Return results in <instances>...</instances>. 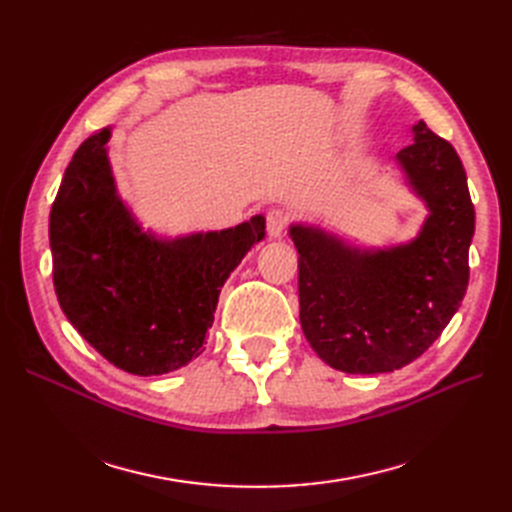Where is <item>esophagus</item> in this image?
I'll return each mask as SVG.
<instances>
[{
  "label": "esophagus",
  "instance_id": "34e87169",
  "mask_svg": "<svg viewBox=\"0 0 512 512\" xmlns=\"http://www.w3.org/2000/svg\"><path fill=\"white\" fill-rule=\"evenodd\" d=\"M288 224H290V213L288 211H284V209H269L267 211V232L273 239L282 237L284 230L288 228Z\"/></svg>",
  "mask_w": 512,
  "mask_h": 512
}]
</instances>
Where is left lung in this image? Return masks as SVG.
I'll list each match as a JSON object with an SVG mask.
<instances>
[{
  "instance_id": "obj_1",
  "label": "left lung",
  "mask_w": 512,
  "mask_h": 512,
  "mask_svg": "<svg viewBox=\"0 0 512 512\" xmlns=\"http://www.w3.org/2000/svg\"><path fill=\"white\" fill-rule=\"evenodd\" d=\"M397 162L429 207L412 243L361 252L318 228H290L301 329L320 359L346 374H382L418 359L468 290L474 205L455 147L418 121Z\"/></svg>"
}]
</instances>
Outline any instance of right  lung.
Here are the masks:
<instances>
[{"label": "right lung", "instance_id": "add662e5", "mask_svg": "<svg viewBox=\"0 0 512 512\" xmlns=\"http://www.w3.org/2000/svg\"><path fill=\"white\" fill-rule=\"evenodd\" d=\"M108 136V128L91 134L61 179L49 220L53 284L72 327L108 363L134 376H160L203 352L220 290L265 237V218L156 239L115 192Z\"/></svg>", "mask_w": 512, "mask_h": 512}]
</instances>
